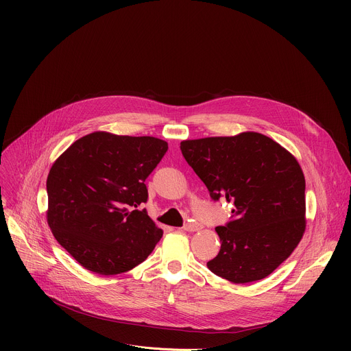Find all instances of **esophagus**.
Masks as SVG:
<instances>
[{
  "label": "esophagus",
  "instance_id": "obj_1",
  "mask_svg": "<svg viewBox=\"0 0 351 351\" xmlns=\"http://www.w3.org/2000/svg\"><path fill=\"white\" fill-rule=\"evenodd\" d=\"M199 228H202V225H198V223H195V222H187V223L183 226V230H186V232H195V230H198Z\"/></svg>",
  "mask_w": 351,
  "mask_h": 351
}]
</instances>
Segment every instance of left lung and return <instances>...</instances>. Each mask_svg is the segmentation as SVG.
<instances>
[{
  "label": "left lung",
  "mask_w": 351,
  "mask_h": 351,
  "mask_svg": "<svg viewBox=\"0 0 351 351\" xmlns=\"http://www.w3.org/2000/svg\"><path fill=\"white\" fill-rule=\"evenodd\" d=\"M180 149L214 202L234 206L232 221L215 228L222 244L208 269L233 283L267 278L306 230V179L297 160L256 132L184 140Z\"/></svg>",
  "instance_id": "8db88e82"
}]
</instances>
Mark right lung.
<instances>
[{"label":"right lung","instance_id":"add662e5","mask_svg":"<svg viewBox=\"0 0 351 351\" xmlns=\"http://www.w3.org/2000/svg\"><path fill=\"white\" fill-rule=\"evenodd\" d=\"M168 152L156 137L94 132L76 140L47 178V221L86 269L118 275L141 264L162 237L145 210V179Z\"/></svg>","mask_w":351,"mask_h":351}]
</instances>
